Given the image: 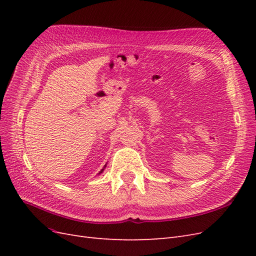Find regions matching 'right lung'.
I'll list each match as a JSON object with an SVG mask.
<instances>
[{
  "label": "right lung",
  "mask_w": 256,
  "mask_h": 256,
  "mask_svg": "<svg viewBox=\"0 0 256 256\" xmlns=\"http://www.w3.org/2000/svg\"><path fill=\"white\" fill-rule=\"evenodd\" d=\"M106 166H104V168H102V171H100V172H99V173H98V175H100V174H102V172H104V168H106Z\"/></svg>",
  "instance_id": "obj_1"
}]
</instances>
